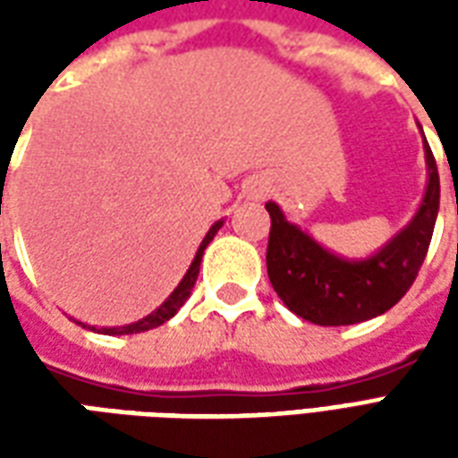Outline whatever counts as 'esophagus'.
I'll list each match as a JSON object with an SVG mask.
<instances>
[{
    "mask_svg": "<svg viewBox=\"0 0 458 458\" xmlns=\"http://www.w3.org/2000/svg\"><path fill=\"white\" fill-rule=\"evenodd\" d=\"M269 193V186L265 183V181H255V186H252V196L255 199H265Z\"/></svg>",
    "mask_w": 458,
    "mask_h": 458,
    "instance_id": "34e87169",
    "label": "esophagus"
}]
</instances>
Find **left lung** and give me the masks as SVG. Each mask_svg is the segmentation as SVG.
I'll return each instance as SVG.
<instances>
[{
    "label": "left lung",
    "instance_id": "1",
    "mask_svg": "<svg viewBox=\"0 0 458 458\" xmlns=\"http://www.w3.org/2000/svg\"><path fill=\"white\" fill-rule=\"evenodd\" d=\"M422 131V127H420ZM427 189L407 225L368 258L331 252L294 223L275 200H267L272 230L267 275L284 307L318 327H351L380 317L412 287L432 242L439 213V171L422 131Z\"/></svg>",
    "mask_w": 458,
    "mask_h": 458
}]
</instances>
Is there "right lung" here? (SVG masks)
<instances>
[{"instance_id": "1", "label": "right lung", "mask_w": 458, "mask_h": 458, "mask_svg": "<svg viewBox=\"0 0 458 458\" xmlns=\"http://www.w3.org/2000/svg\"><path fill=\"white\" fill-rule=\"evenodd\" d=\"M220 225H223V220H216L213 225H210V230L206 233V238L200 240L199 250H196V255H193V259H191L189 269H186V275H183V279H181L179 284H176V289L171 292L169 297L161 301L159 307L151 311L149 317L140 318V321H134V324H124V327H105V328H95V327H88L90 331H95V334H105V336H124V334H141V331H149V328H157L161 327V324H166L176 311H179L183 304H186V299L191 297V289H193V284H196V279H199V269H200V259H203V250L208 248V242L213 238H216V233L220 230ZM81 324V321H78ZM81 327L85 328V324H81Z\"/></svg>"}]
</instances>
